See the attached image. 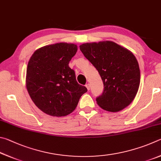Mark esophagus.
<instances>
[{"label":"esophagus","instance_id":"obj_1","mask_svg":"<svg viewBox=\"0 0 161 161\" xmlns=\"http://www.w3.org/2000/svg\"><path fill=\"white\" fill-rule=\"evenodd\" d=\"M86 87L87 88V89H88V91H90V89H91V86H90L89 83H87L86 85Z\"/></svg>","mask_w":161,"mask_h":161}]
</instances>
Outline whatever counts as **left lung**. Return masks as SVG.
<instances>
[{
  "label": "left lung",
  "mask_w": 161,
  "mask_h": 161,
  "mask_svg": "<svg viewBox=\"0 0 161 161\" xmlns=\"http://www.w3.org/2000/svg\"><path fill=\"white\" fill-rule=\"evenodd\" d=\"M80 49L103 80L104 91L96 98L97 105L112 112L130 105L140 84L139 64L133 53L111 41L85 43Z\"/></svg>",
  "instance_id": "obj_1"
}]
</instances>
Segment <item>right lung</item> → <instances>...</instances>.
I'll list each match as a JSON object with an SVG mask.
<instances>
[{"label": "right lung", "mask_w": 161, "mask_h": 161, "mask_svg": "<svg viewBox=\"0 0 161 161\" xmlns=\"http://www.w3.org/2000/svg\"><path fill=\"white\" fill-rule=\"evenodd\" d=\"M77 50L74 44L47 45L36 50L28 62V93L35 105L50 116L64 117L71 113L88 91L78 83L75 71L69 66Z\"/></svg>", "instance_id": "obj_1"}]
</instances>
